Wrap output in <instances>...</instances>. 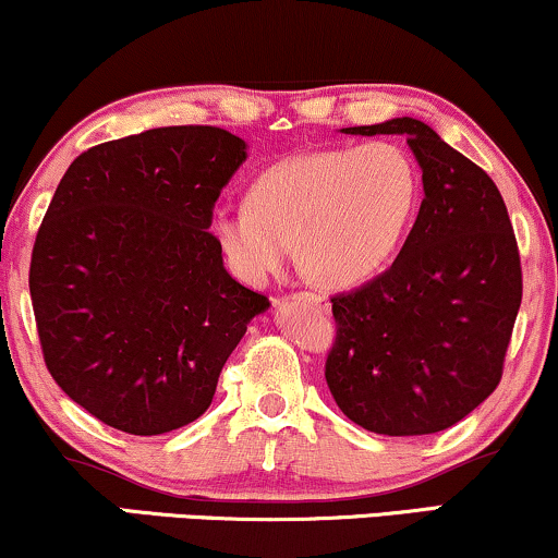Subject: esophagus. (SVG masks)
Here are the masks:
<instances>
[{"label":"esophagus","mask_w":558,"mask_h":558,"mask_svg":"<svg viewBox=\"0 0 558 558\" xmlns=\"http://www.w3.org/2000/svg\"><path fill=\"white\" fill-rule=\"evenodd\" d=\"M299 299L314 303V306H319V308H327L329 306L327 299H324V295H319V293H299Z\"/></svg>","instance_id":"obj_1"}]
</instances>
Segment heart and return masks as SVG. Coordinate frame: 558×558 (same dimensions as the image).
Listing matches in <instances>:
<instances>
[{"label":"heart","instance_id":"obj_1","mask_svg":"<svg viewBox=\"0 0 558 558\" xmlns=\"http://www.w3.org/2000/svg\"><path fill=\"white\" fill-rule=\"evenodd\" d=\"M420 197L414 159L391 141L335 146L275 161L210 234L236 275L265 283L295 259L322 286H355L389 263Z\"/></svg>","mask_w":558,"mask_h":558}]
</instances>
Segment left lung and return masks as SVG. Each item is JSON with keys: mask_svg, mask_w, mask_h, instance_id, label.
Returning <instances> with one entry per match:
<instances>
[{"mask_svg": "<svg viewBox=\"0 0 558 558\" xmlns=\"http://www.w3.org/2000/svg\"><path fill=\"white\" fill-rule=\"evenodd\" d=\"M342 131L407 136L425 197L389 270L331 299L337 337L324 378L344 417L371 433H440L502 378L523 299L510 216L489 174L427 123Z\"/></svg>", "mask_w": 558, "mask_h": 558, "instance_id": "8db88e82", "label": "left lung"}]
</instances>
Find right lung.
<instances>
[{"label": "right lung", "mask_w": 558, "mask_h": 558, "mask_svg": "<svg viewBox=\"0 0 558 558\" xmlns=\"http://www.w3.org/2000/svg\"><path fill=\"white\" fill-rule=\"evenodd\" d=\"M246 159L216 125H167L80 154L33 244L46 368L92 417L129 435L185 427L270 301L223 267L214 206Z\"/></svg>", "instance_id": "add662e5"}]
</instances>
